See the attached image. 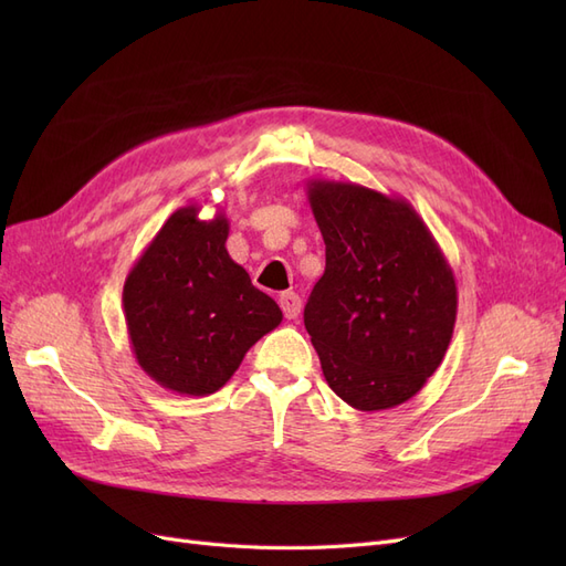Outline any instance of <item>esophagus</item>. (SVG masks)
Returning a JSON list of instances; mask_svg holds the SVG:
<instances>
[{"label": "esophagus", "instance_id": "1", "mask_svg": "<svg viewBox=\"0 0 566 566\" xmlns=\"http://www.w3.org/2000/svg\"><path fill=\"white\" fill-rule=\"evenodd\" d=\"M281 310H283V314H285V318H297L300 316V310H302V300H300V295L297 293H283L281 295Z\"/></svg>", "mask_w": 566, "mask_h": 566}]
</instances>
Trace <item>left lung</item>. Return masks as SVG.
<instances>
[{
	"label": "left lung",
	"instance_id": "1",
	"mask_svg": "<svg viewBox=\"0 0 566 566\" xmlns=\"http://www.w3.org/2000/svg\"><path fill=\"white\" fill-rule=\"evenodd\" d=\"M325 271L304 325L325 382L356 410L394 408L424 387L458 314L453 269L413 205L352 181H306Z\"/></svg>",
	"mask_w": 566,
	"mask_h": 566
}]
</instances>
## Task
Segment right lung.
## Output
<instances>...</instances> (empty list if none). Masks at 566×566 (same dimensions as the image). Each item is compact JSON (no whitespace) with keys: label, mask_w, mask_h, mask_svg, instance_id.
<instances>
[{"label":"right lung","mask_w":566,"mask_h":566,"mask_svg":"<svg viewBox=\"0 0 566 566\" xmlns=\"http://www.w3.org/2000/svg\"><path fill=\"white\" fill-rule=\"evenodd\" d=\"M186 205L127 273L125 321L136 364L160 387L208 397L224 387L283 312L227 250L229 219Z\"/></svg>","instance_id":"right-lung-1"}]
</instances>
